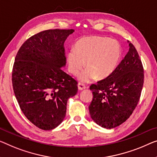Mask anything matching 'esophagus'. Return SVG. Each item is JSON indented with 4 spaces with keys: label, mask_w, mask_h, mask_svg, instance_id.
<instances>
[{
    "label": "esophagus",
    "mask_w": 157,
    "mask_h": 157,
    "mask_svg": "<svg viewBox=\"0 0 157 157\" xmlns=\"http://www.w3.org/2000/svg\"><path fill=\"white\" fill-rule=\"evenodd\" d=\"M78 86L79 90H85V89H86V86L82 83H79L78 85Z\"/></svg>",
    "instance_id": "1"
}]
</instances>
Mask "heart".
<instances>
[{"instance_id":"b5f03b06","label":"heart","mask_w":157,"mask_h":157,"mask_svg":"<svg viewBox=\"0 0 157 157\" xmlns=\"http://www.w3.org/2000/svg\"><path fill=\"white\" fill-rule=\"evenodd\" d=\"M121 55L118 41L106 37H84L76 42L75 48L67 52L69 71L78 75L86 64L88 67L79 75L81 82H89L97 77L99 79H106L116 69Z\"/></svg>"}]
</instances>
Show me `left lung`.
Listing matches in <instances>:
<instances>
[{
    "label": "left lung",
    "mask_w": 157,
    "mask_h": 157,
    "mask_svg": "<svg viewBox=\"0 0 157 157\" xmlns=\"http://www.w3.org/2000/svg\"><path fill=\"white\" fill-rule=\"evenodd\" d=\"M129 43V51L109 78L92 84L91 118L106 129L120 125L132 113L141 95L144 69L138 53Z\"/></svg>",
    "instance_id": "left-lung-1"
}]
</instances>
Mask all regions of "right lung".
<instances>
[{"label": "right lung", "mask_w": 157, "mask_h": 157, "mask_svg": "<svg viewBox=\"0 0 157 157\" xmlns=\"http://www.w3.org/2000/svg\"><path fill=\"white\" fill-rule=\"evenodd\" d=\"M74 29H48L30 37L16 55L12 82L21 110L30 122L44 130L54 129L66 114L78 82L63 71L64 42Z\"/></svg>", "instance_id": "add662e5"}]
</instances>
